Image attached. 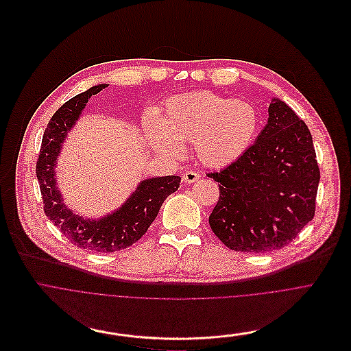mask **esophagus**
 <instances>
[{
  "instance_id": "1",
  "label": "esophagus",
  "mask_w": 351,
  "mask_h": 351,
  "mask_svg": "<svg viewBox=\"0 0 351 351\" xmlns=\"http://www.w3.org/2000/svg\"><path fill=\"white\" fill-rule=\"evenodd\" d=\"M199 177H200V176H199L196 171H192V170H188V171H185V173L182 174V180H184L186 184H192V182L197 181Z\"/></svg>"
}]
</instances>
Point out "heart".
Wrapping results in <instances>:
<instances>
[{
    "label": "heart",
    "instance_id": "1",
    "mask_svg": "<svg viewBox=\"0 0 351 351\" xmlns=\"http://www.w3.org/2000/svg\"><path fill=\"white\" fill-rule=\"evenodd\" d=\"M260 114L245 99L213 91H193L170 98L158 117L145 119V132L158 151L180 156L186 143L202 165L221 169L239 160L253 145Z\"/></svg>",
    "mask_w": 351,
    "mask_h": 351
}]
</instances>
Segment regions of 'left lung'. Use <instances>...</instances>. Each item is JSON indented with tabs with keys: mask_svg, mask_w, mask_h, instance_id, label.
Segmentation results:
<instances>
[{
	"mask_svg": "<svg viewBox=\"0 0 351 351\" xmlns=\"http://www.w3.org/2000/svg\"><path fill=\"white\" fill-rule=\"evenodd\" d=\"M207 177L220 182L208 224L232 250L282 249L314 217L319 169L313 136L306 123L278 98L271 101L268 121L250 149Z\"/></svg>",
	"mask_w": 351,
	"mask_h": 351,
	"instance_id": "left-lung-1",
	"label": "left lung"
}]
</instances>
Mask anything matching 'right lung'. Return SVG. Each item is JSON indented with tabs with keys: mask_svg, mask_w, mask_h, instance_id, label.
<instances>
[{
	"mask_svg": "<svg viewBox=\"0 0 351 351\" xmlns=\"http://www.w3.org/2000/svg\"><path fill=\"white\" fill-rule=\"evenodd\" d=\"M106 84L91 87L63 104L51 117L44 135L36 166L37 180L44 202L45 216L77 247L99 253H112L135 243L148 231L169 195L180 186L178 176L154 177L139 182L131 196L112 215L91 220L67 208L55 178L56 159L60 155L67 132L80 119L91 95Z\"/></svg>",
	"mask_w": 351,
	"mask_h": 351,
	"instance_id": "right-lung-1",
	"label": "right lung"
}]
</instances>
